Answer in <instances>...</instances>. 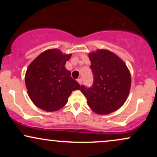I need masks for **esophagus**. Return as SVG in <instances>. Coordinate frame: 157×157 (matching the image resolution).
I'll list each match as a JSON object with an SVG mask.
<instances>
[{
	"instance_id": "34e87169",
	"label": "esophagus",
	"mask_w": 157,
	"mask_h": 157,
	"mask_svg": "<svg viewBox=\"0 0 157 157\" xmlns=\"http://www.w3.org/2000/svg\"><path fill=\"white\" fill-rule=\"evenodd\" d=\"M77 82H79V84H80V85H81V84H82V79H77Z\"/></svg>"
}]
</instances>
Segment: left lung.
<instances>
[{"instance_id": "1", "label": "left lung", "mask_w": 157, "mask_h": 157, "mask_svg": "<svg viewBox=\"0 0 157 157\" xmlns=\"http://www.w3.org/2000/svg\"><path fill=\"white\" fill-rule=\"evenodd\" d=\"M94 82L91 88L81 86L91 109L99 114H108L123 105L128 96L131 78L128 68L117 55L99 49L89 55Z\"/></svg>"}]
</instances>
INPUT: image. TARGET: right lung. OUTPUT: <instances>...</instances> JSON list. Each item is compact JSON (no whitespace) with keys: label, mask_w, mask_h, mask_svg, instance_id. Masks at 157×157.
Returning a JSON list of instances; mask_svg holds the SVG:
<instances>
[{"label":"right lung","mask_w":157,"mask_h":157,"mask_svg":"<svg viewBox=\"0 0 157 157\" xmlns=\"http://www.w3.org/2000/svg\"><path fill=\"white\" fill-rule=\"evenodd\" d=\"M71 55L57 48L46 50L27 68L25 83L33 103L46 111H55L67 103L68 97L81 86L65 67Z\"/></svg>","instance_id":"1"}]
</instances>
